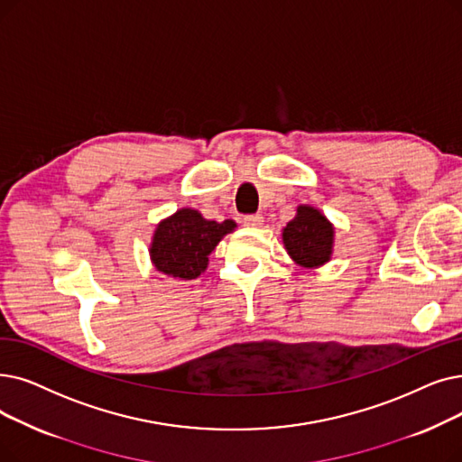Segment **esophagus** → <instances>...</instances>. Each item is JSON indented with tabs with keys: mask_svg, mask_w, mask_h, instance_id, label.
<instances>
[{
	"mask_svg": "<svg viewBox=\"0 0 462 462\" xmlns=\"http://www.w3.org/2000/svg\"><path fill=\"white\" fill-rule=\"evenodd\" d=\"M242 223L245 225V226H260L264 223V217L263 215H245L244 218H242Z\"/></svg>",
	"mask_w": 462,
	"mask_h": 462,
	"instance_id": "esophagus-1",
	"label": "esophagus"
}]
</instances>
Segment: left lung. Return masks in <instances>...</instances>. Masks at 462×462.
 I'll return each mask as SVG.
<instances>
[{"instance_id": "left-lung-1", "label": "left lung", "mask_w": 462, "mask_h": 462, "mask_svg": "<svg viewBox=\"0 0 462 462\" xmlns=\"http://www.w3.org/2000/svg\"><path fill=\"white\" fill-rule=\"evenodd\" d=\"M334 228L317 209L300 206L296 217L283 228V244L300 266H323L332 254Z\"/></svg>"}]
</instances>
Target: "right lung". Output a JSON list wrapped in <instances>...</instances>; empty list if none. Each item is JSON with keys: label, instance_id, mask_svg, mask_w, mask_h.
Instances as JSON below:
<instances>
[{"label": "right lung", "instance_id": "add662e5", "mask_svg": "<svg viewBox=\"0 0 462 462\" xmlns=\"http://www.w3.org/2000/svg\"><path fill=\"white\" fill-rule=\"evenodd\" d=\"M236 228L234 220H208L196 209H179L156 226L151 258L158 272L171 277L196 279L208 268L211 251L225 234Z\"/></svg>", "mask_w": 462, "mask_h": 462}]
</instances>
